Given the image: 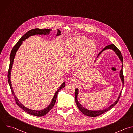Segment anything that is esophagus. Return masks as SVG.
<instances>
[{
    "instance_id": "34e87169",
    "label": "esophagus",
    "mask_w": 133,
    "mask_h": 133,
    "mask_svg": "<svg viewBox=\"0 0 133 133\" xmlns=\"http://www.w3.org/2000/svg\"><path fill=\"white\" fill-rule=\"evenodd\" d=\"M69 82L70 83H71V84H73V85H76L78 83V81H77V79L76 78H71L70 79V81H69Z\"/></svg>"
}]
</instances>
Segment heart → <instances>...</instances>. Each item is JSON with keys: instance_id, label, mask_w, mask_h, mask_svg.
I'll return each mask as SVG.
<instances>
[{"instance_id": "obj_1", "label": "heart", "mask_w": 133, "mask_h": 133, "mask_svg": "<svg viewBox=\"0 0 133 133\" xmlns=\"http://www.w3.org/2000/svg\"><path fill=\"white\" fill-rule=\"evenodd\" d=\"M67 53L77 51L76 62L80 66L89 64L96 49V45L93 40L87 39L83 36H78L68 39L64 47Z\"/></svg>"}]
</instances>
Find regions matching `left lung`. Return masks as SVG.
I'll return each instance as SVG.
<instances>
[{"label":"left lung","mask_w":133,"mask_h":133,"mask_svg":"<svg viewBox=\"0 0 133 133\" xmlns=\"http://www.w3.org/2000/svg\"><path fill=\"white\" fill-rule=\"evenodd\" d=\"M106 49H111L112 50L114 51L116 54L117 55V56L118 57L120 61L122 62V69L119 72V76H120V78L121 80L123 83V85L124 86V75H123V56L121 54V51H119V50L114 45V44H111L109 45H108L107 46H106L101 52L100 53L98 54V55L97 56V58H98V57L100 55V54L104 51V50H106ZM96 62V60L95 61L94 63ZM122 91L120 92L119 95V96L118 97V98L115 101V102L113 104H112L111 105H110L109 107H108L106 108H105L104 109H102V110H88L86 108H85V107H84L82 105H81V104L79 103V102H78V99H77V96H78V88H76L75 89V102H76V104L78 109H79V110L83 113L84 114V115L88 116H90V117H96L98 116L103 113L106 112V111H108L109 110H110V109H111L118 102L120 96L121 95V93H122Z\"/></svg>","instance_id":"8db88e82"}]
</instances>
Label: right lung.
<instances>
[{"instance_id": "1", "label": "right lung", "mask_w": 133, "mask_h": 133, "mask_svg": "<svg viewBox=\"0 0 133 133\" xmlns=\"http://www.w3.org/2000/svg\"><path fill=\"white\" fill-rule=\"evenodd\" d=\"M51 30H52L51 29H39V28H35V29H32L28 31L24 35H23V36L19 40V41L17 42V43L15 45V46L12 49V50L11 51L10 55V64H9V69H8V75H7L8 82L9 85L10 86L12 94L13 96L15 98V99L16 101V104L18 106H19L24 111H25L26 112L29 114H30L31 115H34V116H38V117L43 116L46 115L52 109V108L54 106V105L55 104V102L56 101L57 96V94H58L59 91L61 89H62L63 88L65 87V82L63 83V84L59 87V89L56 91V92H55V95H54V97H53V98L51 100V102L50 104L47 107H46L44 109L39 110H32L31 109H29V108L25 107L24 105H23L20 102V101L18 100L17 97L16 96L15 94L14 93V91L13 90L12 85H11V81H10L11 71V69H12V65H13L15 57V55H16V53L17 52L19 48L20 47V46L22 44L23 42L25 40H26V39H27L30 36H34V35H48L50 33V31H51ZM61 32L60 30L57 29V33L56 36H57L61 35Z\"/></svg>"}]
</instances>
